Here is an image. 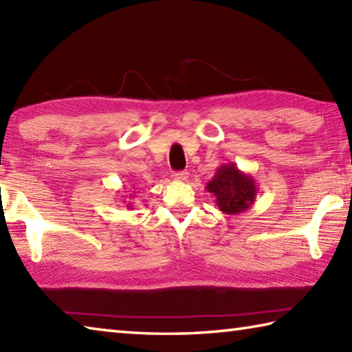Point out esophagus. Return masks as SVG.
<instances>
[{
	"instance_id": "obj_1",
	"label": "esophagus",
	"mask_w": 352,
	"mask_h": 352,
	"mask_svg": "<svg viewBox=\"0 0 352 352\" xmlns=\"http://www.w3.org/2000/svg\"><path fill=\"white\" fill-rule=\"evenodd\" d=\"M188 177H189V174H188V172H184V170L175 172V174H174V178H175V180H178V182H184Z\"/></svg>"
}]
</instances>
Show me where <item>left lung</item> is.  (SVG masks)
I'll return each instance as SVG.
<instances>
[{
  "instance_id": "left-lung-1",
  "label": "left lung",
  "mask_w": 352,
  "mask_h": 352,
  "mask_svg": "<svg viewBox=\"0 0 352 352\" xmlns=\"http://www.w3.org/2000/svg\"><path fill=\"white\" fill-rule=\"evenodd\" d=\"M206 189L215 195V203L221 212L228 215L246 212L258 192L254 177L241 172L234 163L221 164L206 184Z\"/></svg>"
}]
</instances>
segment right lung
Returning <instances> with one entry per match:
<instances>
[{"mask_svg":"<svg viewBox=\"0 0 352 352\" xmlns=\"http://www.w3.org/2000/svg\"><path fill=\"white\" fill-rule=\"evenodd\" d=\"M131 197H132V195H131ZM126 208H127V209H131V208H132V204H131V203H127V206H126Z\"/></svg>","mask_w":352,"mask_h":352,"instance_id":"1","label":"right lung"}]
</instances>
